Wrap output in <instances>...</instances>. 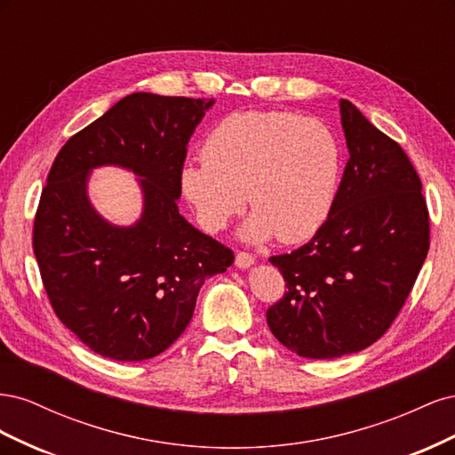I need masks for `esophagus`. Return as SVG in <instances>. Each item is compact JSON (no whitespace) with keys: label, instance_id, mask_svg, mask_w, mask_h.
I'll list each match as a JSON object with an SVG mask.
<instances>
[{"label":"esophagus","instance_id":"esophagus-1","mask_svg":"<svg viewBox=\"0 0 455 455\" xmlns=\"http://www.w3.org/2000/svg\"><path fill=\"white\" fill-rule=\"evenodd\" d=\"M254 264V256L249 254V252H237L235 256V266L241 267V269H246L251 267Z\"/></svg>","mask_w":455,"mask_h":455}]
</instances>
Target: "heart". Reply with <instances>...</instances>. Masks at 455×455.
<instances>
[{
	"mask_svg": "<svg viewBox=\"0 0 455 455\" xmlns=\"http://www.w3.org/2000/svg\"><path fill=\"white\" fill-rule=\"evenodd\" d=\"M203 161L188 163L180 186L204 231H222L244 209L249 241L277 235L299 243L323 226L332 206L341 151L323 121L288 112H237L203 142Z\"/></svg>",
	"mask_w": 455,
	"mask_h": 455,
	"instance_id": "1",
	"label": "heart"
}]
</instances>
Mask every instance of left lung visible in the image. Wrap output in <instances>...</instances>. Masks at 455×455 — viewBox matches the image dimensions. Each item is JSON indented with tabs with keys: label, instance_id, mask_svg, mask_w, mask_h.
I'll list each match as a JSON object with an SVG mask.
<instances>
[{
	"label": "left lung",
	"instance_id": "8db88e82",
	"mask_svg": "<svg viewBox=\"0 0 455 455\" xmlns=\"http://www.w3.org/2000/svg\"><path fill=\"white\" fill-rule=\"evenodd\" d=\"M349 148L324 224L299 249L271 256L288 291L266 313L273 336L306 359H338L378 341L429 252V211L404 149L339 100Z\"/></svg>",
	"mask_w": 455,
	"mask_h": 455
}]
</instances>
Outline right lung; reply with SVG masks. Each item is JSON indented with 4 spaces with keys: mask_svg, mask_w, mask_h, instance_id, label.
<instances>
[{
    "mask_svg": "<svg viewBox=\"0 0 455 455\" xmlns=\"http://www.w3.org/2000/svg\"><path fill=\"white\" fill-rule=\"evenodd\" d=\"M206 99L132 92L74 134L54 159L34 220V254L51 306L89 349L146 361L180 338L204 279L233 264V251L178 212L188 142ZM100 164L143 176L145 212L112 227L86 197Z\"/></svg>",
    "mask_w": 455,
    "mask_h": 455,
    "instance_id": "add662e5",
    "label": "right lung"
}]
</instances>
